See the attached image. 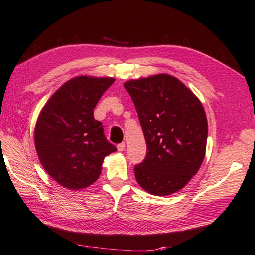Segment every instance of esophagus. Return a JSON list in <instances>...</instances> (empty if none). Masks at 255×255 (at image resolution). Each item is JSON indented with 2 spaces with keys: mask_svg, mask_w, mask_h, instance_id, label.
<instances>
[{
  "mask_svg": "<svg viewBox=\"0 0 255 255\" xmlns=\"http://www.w3.org/2000/svg\"><path fill=\"white\" fill-rule=\"evenodd\" d=\"M117 147H118V151L122 152V151L126 150V143H124V142H122V143H119L118 145H117Z\"/></svg>",
  "mask_w": 255,
  "mask_h": 255,
  "instance_id": "obj_1",
  "label": "esophagus"
}]
</instances>
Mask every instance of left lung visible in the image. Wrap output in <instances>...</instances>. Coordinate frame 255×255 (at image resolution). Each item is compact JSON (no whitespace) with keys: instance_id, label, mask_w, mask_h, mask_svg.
<instances>
[{"instance_id":"left-lung-1","label":"left lung","mask_w":255,"mask_h":255,"mask_svg":"<svg viewBox=\"0 0 255 255\" xmlns=\"http://www.w3.org/2000/svg\"><path fill=\"white\" fill-rule=\"evenodd\" d=\"M146 142L144 161L134 166L137 183L158 196L175 193L196 174L205 156L208 121L202 103L169 74L124 83Z\"/></svg>"}]
</instances>
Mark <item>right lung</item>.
<instances>
[{
    "instance_id": "obj_1",
    "label": "right lung",
    "mask_w": 255,
    "mask_h": 255,
    "mask_svg": "<svg viewBox=\"0 0 255 255\" xmlns=\"http://www.w3.org/2000/svg\"><path fill=\"white\" fill-rule=\"evenodd\" d=\"M112 78L78 76L47 101L34 131L35 148L47 174L62 186L80 190L98 180L105 156L117 151L93 110Z\"/></svg>"
}]
</instances>
